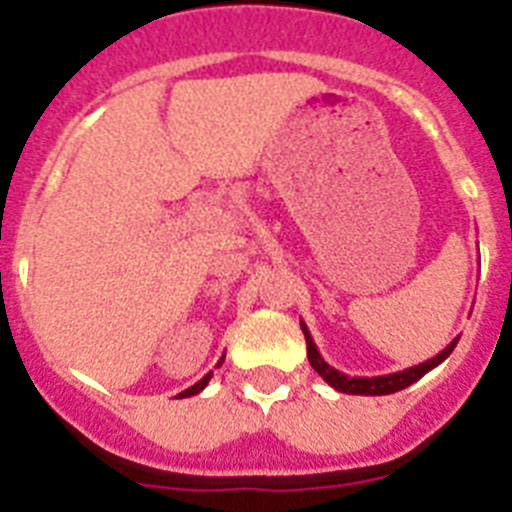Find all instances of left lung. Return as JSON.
Returning a JSON list of instances; mask_svg holds the SVG:
<instances>
[{
    "mask_svg": "<svg viewBox=\"0 0 512 512\" xmlns=\"http://www.w3.org/2000/svg\"><path fill=\"white\" fill-rule=\"evenodd\" d=\"M302 333H304V341H307V359L309 364H312V369H315L322 380L328 382L330 388H336L338 393H349V395H390V393H398V390L403 388H409V385H414L419 377L427 375L429 369H435L437 364L445 362V359L453 354L455 343H458V338H453V341L440 351V354L427 359V362L416 364V367L403 369V372H393V375H380V377H349V375H343V372H338L336 367H330V364L322 359L304 322H302Z\"/></svg>",
    "mask_w": 512,
    "mask_h": 512,
    "instance_id": "obj_1",
    "label": "left lung"
}]
</instances>
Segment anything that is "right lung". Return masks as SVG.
Returning a JSON list of instances; mask_svg holds the SVG:
<instances>
[{"label":"right lung","instance_id":"add662e5","mask_svg":"<svg viewBox=\"0 0 512 512\" xmlns=\"http://www.w3.org/2000/svg\"><path fill=\"white\" fill-rule=\"evenodd\" d=\"M221 364H223V356H221V362H218L216 367H221ZM210 377H213V372H208V375H205L203 380H200V382H195V385H192V388L182 390V393L176 395V398H190V395H197V393H200V390L205 388V385H208V380H210Z\"/></svg>","mask_w":512,"mask_h":512}]
</instances>
